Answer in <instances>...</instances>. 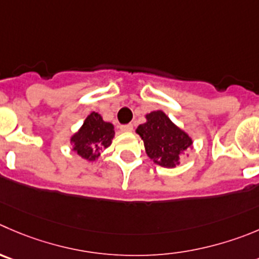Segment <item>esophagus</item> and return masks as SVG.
<instances>
[{"label":"esophagus","instance_id":"34e87169","mask_svg":"<svg viewBox=\"0 0 259 259\" xmlns=\"http://www.w3.org/2000/svg\"><path fill=\"white\" fill-rule=\"evenodd\" d=\"M132 130H134V125H132V124L120 125V131H122V132H131Z\"/></svg>","mask_w":259,"mask_h":259}]
</instances>
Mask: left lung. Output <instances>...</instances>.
<instances>
[{
    "label": "left lung",
    "mask_w": 259,
    "mask_h": 259,
    "mask_svg": "<svg viewBox=\"0 0 259 259\" xmlns=\"http://www.w3.org/2000/svg\"><path fill=\"white\" fill-rule=\"evenodd\" d=\"M142 139L147 156L164 168H176L181 155L192 147V139L162 110L146 114V122L136 130Z\"/></svg>",
    "instance_id": "1"
}]
</instances>
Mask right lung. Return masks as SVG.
I'll use <instances>...</instances> for the list:
<instances>
[{"mask_svg": "<svg viewBox=\"0 0 259 259\" xmlns=\"http://www.w3.org/2000/svg\"><path fill=\"white\" fill-rule=\"evenodd\" d=\"M114 137V125L103 120L102 115L91 112L83 120L81 128L72 135L71 144L73 151L82 159L94 161L100 156V152L110 146Z\"/></svg>", "mask_w": 259, "mask_h": 259, "instance_id": "add662e5", "label": "right lung"}]
</instances>
